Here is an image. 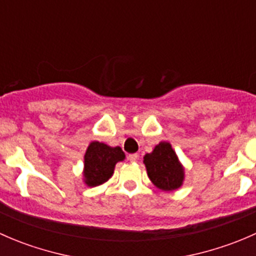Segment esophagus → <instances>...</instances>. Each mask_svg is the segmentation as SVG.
<instances>
[{
    "label": "esophagus",
    "mask_w": 256,
    "mask_h": 256,
    "mask_svg": "<svg viewBox=\"0 0 256 256\" xmlns=\"http://www.w3.org/2000/svg\"><path fill=\"white\" fill-rule=\"evenodd\" d=\"M138 154H128V160L130 162H136V161H138Z\"/></svg>",
    "instance_id": "1"
}]
</instances>
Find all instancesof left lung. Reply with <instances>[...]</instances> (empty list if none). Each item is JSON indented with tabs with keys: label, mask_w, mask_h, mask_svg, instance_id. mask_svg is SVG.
<instances>
[{
	"label": "left lung",
	"mask_w": 256,
	"mask_h": 256,
	"mask_svg": "<svg viewBox=\"0 0 256 256\" xmlns=\"http://www.w3.org/2000/svg\"><path fill=\"white\" fill-rule=\"evenodd\" d=\"M144 164L150 180L158 190L172 192L182 187L184 167L170 142L161 141L156 144L152 152L144 156Z\"/></svg>",
	"instance_id": "obj_1"
}]
</instances>
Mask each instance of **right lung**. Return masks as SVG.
I'll return each instance as SVG.
<instances>
[{"label":"right lung","instance_id":"1","mask_svg":"<svg viewBox=\"0 0 256 256\" xmlns=\"http://www.w3.org/2000/svg\"><path fill=\"white\" fill-rule=\"evenodd\" d=\"M124 160L125 154L121 147L92 141L84 154L82 182L88 187L104 184L112 178L116 164Z\"/></svg>","mask_w":256,"mask_h":256}]
</instances>
